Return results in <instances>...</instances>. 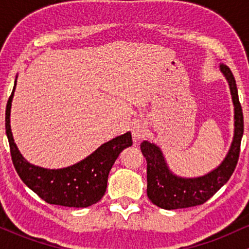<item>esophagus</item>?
<instances>
[{
    "mask_svg": "<svg viewBox=\"0 0 249 249\" xmlns=\"http://www.w3.org/2000/svg\"><path fill=\"white\" fill-rule=\"evenodd\" d=\"M146 133V127H145V125L142 123H136L132 126V137L134 142L142 141V138H145Z\"/></svg>",
    "mask_w": 249,
    "mask_h": 249,
    "instance_id": "obj_1",
    "label": "esophagus"
}]
</instances>
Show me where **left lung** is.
I'll return each instance as SVG.
<instances>
[{"label": "left lung", "instance_id": "8db88e82", "mask_svg": "<svg viewBox=\"0 0 249 249\" xmlns=\"http://www.w3.org/2000/svg\"><path fill=\"white\" fill-rule=\"evenodd\" d=\"M220 70L230 84L235 113V130L230 152L212 172L199 178L187 179L174 176L168 170L160 148L147 141L142 142L141 150L147 162V196L156 206L164 210H178L202 205L224 186L235 170L244 134V115L232 71L224 64L220 65Z\"/></svg>", "mask_w": 249, "mask_h": 249}]
</instances>
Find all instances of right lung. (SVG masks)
Wrapping results in <instances>:
<instances>
[{"label": "right lung", "instance_id": "obj_1", "mask_svg": "<svg viewBox=\"0 0 249 249\" xmlns=\"http://www.w3.org/2000/svg\"><path fill=\"white\" fill-rule=\"evenodd\" d=\"M16 82L5 108V133L9 141L11 160L22 181L39 198L51 205L65 207H88L103 198L107 177L117 157L132 145L127 132L105 142L84 160L61 170H47L34 166L19 153L10 130V108Z\"/></svg>", "mask_w": 249, "mask_h": 249}]
</instances>
